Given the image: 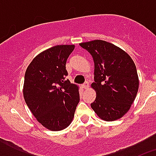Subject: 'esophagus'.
Returning <instances> with one entry per match:
<instances>
[{
	"instance_id": "1",
	"label": "esophagus",
	"mask_w": 156,
	"mask_h": 156,
	"mask_svg": "<svg viewBox=\"0 0 156 156\" xmlns=\"http://www.w3.org/2000/svg\"><path fill=\"white\" fill-rule=\"evenodd\" d=\"M83 87L84 88V89H87V88L89 87V83L88 82L84 83L83 84Z\"/></svg>"
}]
</instances>
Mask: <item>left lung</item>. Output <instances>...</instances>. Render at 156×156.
<instances>
[{"mask_svg":"<svg viewBox=\"0 0 156 156\" xmlns=\"http://www.w3.org/2000/svg\"><path fill=\"white\" fill-rule=\"evenodd\" d=\"M93 57L96 98L90 104L98 117L105 121L120 119L129 111L137 96L138 76L127 53L101 40L80 44Z\"/></svg>","mask_w":156,"mask_h":156,"instance_id":"1","label":"left lung"}]
</instances>
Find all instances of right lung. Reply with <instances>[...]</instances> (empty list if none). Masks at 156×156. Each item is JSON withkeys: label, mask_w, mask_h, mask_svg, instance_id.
<instances>
[{"label": "right lung", "mask_w": 156, "mask_h": 156, "mask_svg": "<svg viewBox=\"0 0 156 156\" xmlns=\"http://www.w3.org/2000/svg\"><path fill=\"white\" fill-rule=\"evenodd\" d=\"M74 48L56 45L44 51L25 73V101L37 121L53 131L69 126L80 101L79 87L66 80V61Z\"/></svg>", "instance_id": "add662e5"}]
</instances>
